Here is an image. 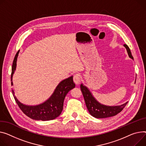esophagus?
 <instances>
[{
	"mask_svg": "<svg viewBox=\"0 0 146 146\" xmlns=\"http://www.w3.org/2000/svg\"><path fill=\"white\" fill-rule=\"evenodd\" d=\"M73 80H74V82L76 84H80V82H81V78L80 77L79 74H76L74 76V77H73Z\"/></svg>",
	"mask_w": 146,
	"mask_h": 146,
	"instance_id": "esophagus-1",
	"label": "esophagus"
}]
</instances>
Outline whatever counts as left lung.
I'll use <instances>...</instances> for the list:
<instances>
[{
  "label": "left lung",
  "instance_id": "8db88e82",
  "mask_svg": "<svg viewBox=\"0 0 146 146\" xmlns=\"http://www.w3.org/2000/svg\"><path fill=\"white\" fill-rule=\"evenodd\" d=\"M124 46L127 50L130 58L133 60V57L132 56L129 46L127 44H124ZM80 88L87 109H88L90 114L96 118L103 119L115 115L122 111L125 105L128 103L126 102L120 106H106L100 103L97 100L94 98V96L89 89L86 86H84L83 84H81Z\"/></svg>",
  "mask_w": 146,
  "mask_h": 146
}]
</instances>
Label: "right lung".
Instances as JSON below:
<instances>
[{"mask_svg": "<svg viewBox=\"0 0 146 146\" xmlns=\"http://www.w3.org/2000/svg\"><path fill=\"white\" fill-rule=\"evenodd\" d=\"M19 51L16 54L13 62L11 74L12 86L13 85L12 77L16 70ZM75 86L73 76H70L59 83L49 99L43 103L36 106H28L21 103L15 96L14 90L12 89V91L16 102L24 114L33 120L47 121L55 119L60 115L63 110L64 100L66 94L70 90L74 88Z\"/></svg>", "mask_w": 146, "mask_h": 146, "instance_id": "1", "label": "right lung"}]
</instances>
